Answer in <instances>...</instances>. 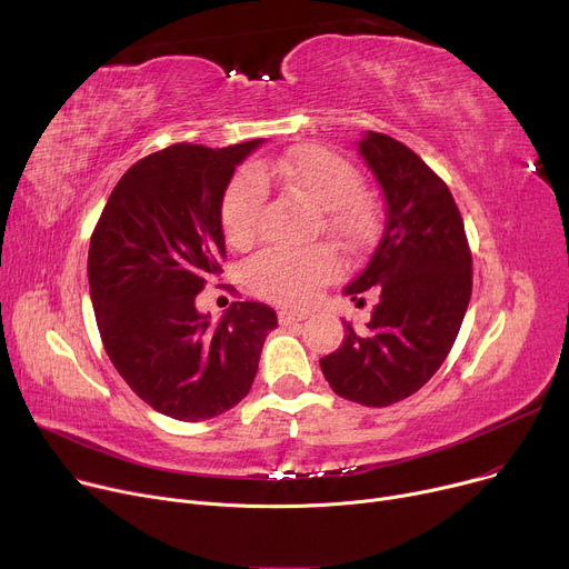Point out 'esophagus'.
I'll use <instances>...</instances> for the list:
<instances>
[{"label":"esophagus","instance_id":"34e87169","mask_svg":"<svg viewBox=\"0 0 569 569\" xmlns=\"http://www.w3.org/2000/svg\"><path fill=\"white\" fill-rule=\"evenodd\" d=\"M307 318H309L307 311H297V309H281L279 311V322L281 325H295V322H302Z\"/></svg>","mask_w":569,"mask_h":569}]
</instances>
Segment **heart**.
Here are the masks:
<instances>
[{
  "label": "heart",
  "mask_w": 569,
  "mask_h": 569,
  "mask_svg": "<svg viewBox=\"0 0 569 569\" xmlns=\"http://www.w3.org/2000/svg\"><path fill=\"white\" fill-rule=\"evenodd\" d=\"M269 179L283 182L320 207V221L341 244L360 247L376 230L373 202L362 196V174L343 157L322 147L295 149L279 161H260L239 172L221 204V226L228 242L244 249L253 242ZM337 274V256L327 247L267 249L249 267L247 279L256 295L288 307L309 305Z\"/></svg>",
  "instance_id": "1"
}]
</instances>
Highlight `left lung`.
Returning a JSON list of instances; mask_svg holds the SVG:
<instances>
[{"label":"left lung","mask_w":569,"mask_h":569,"mask_svg":"<svg viewBox=\"0 0 569 569\" xmlns=\"http://www.w3.org/2000/svg\"><path fill=\"white\" fill-rule=\"evenodd\" d=\"M360 154L385 193L380 242L348 288L378 295L367 330L343 320V343L320 360L332 390L385 408L408 399L450 355L472 292V256L459 207L442 179L403 142L369 131Z\"/></svg>","instance_id":"left-lung-1"}]
</instances>
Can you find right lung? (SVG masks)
I'll return each instance as SVG.
<instances>
[{"mask_svg":"<svg viewBox=\"0 0 569 569\" xmlns=\"http://www.w3.org/2000/svg\"><path fill=\"white\" fill-rule=\"evenodd\" d=\"M260 142H179L140 159L89 242V292L110 362L172 420H209L242 401L277 327L274 309L258 302H232L217 325L196 309V295L223 272L226 189Z\"/></svg>","mask_w":569,"mask_h":569,"instance_id":"add662e5","label":"right lung"}]
</instances>
